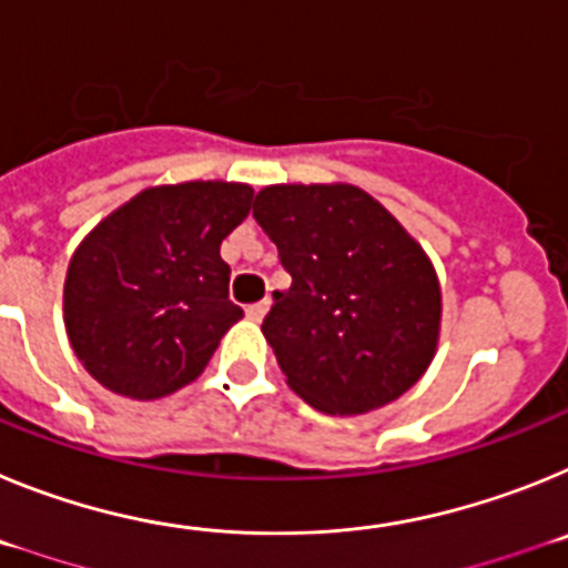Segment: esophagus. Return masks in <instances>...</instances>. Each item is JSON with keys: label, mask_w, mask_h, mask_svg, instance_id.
<instances>
[{"label": "esophagus", "mask_w": 568, "mask_h": 568, "mask_svg": "<svg viewBox=\"0 0 568 568\" xmlns=\"http://www.w3.org/2000/svg\"><path fill=\"white\" fill-rule=\"evenodd\" d=\"M267 310H270V301H258V304H250V307H247V318L258 324V321L264 318V315H267Z\"/></svg>", "instance_id": "1"}]
</instances>
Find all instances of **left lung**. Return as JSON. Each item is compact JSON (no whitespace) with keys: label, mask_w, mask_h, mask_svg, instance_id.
Segmentation results:
<instances>
[{"label":"left lung","mask_w":568,"mask_h":568,"mask_svg":"<svg viewBox=\"0 0 568 568\" xmlns=\"http://www.w3.org/2000/svg\"><path fill=\"white\" fill-rule=\"evenodd\" d=\"M293 287L273 293L261 333L298 398L364 415L418 384L440 338L433 261L355 184H270L253 202Z\"/></svg>","instance_id":"left-lung-1"}]
</instances>
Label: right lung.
<instances>
[{
  "label": "right lung",
  "mask_w": 568,
  "mask_h": 568,
  "mask_svg": "<svg viewBox=\"0 0 568 568\" xmlns=\"http://www.w3.org/2000/svg\"><path fill=\"white\" fill-rule=\"evenodd\" d=\"M241 182L159 184L104 215L64 275V329L104 389L155 400L193 384L244 318L222 241L250 213Z\"/></svg>",
  "instance_id": "add662e5"
}]
</instances>
